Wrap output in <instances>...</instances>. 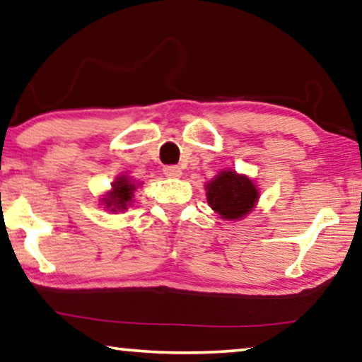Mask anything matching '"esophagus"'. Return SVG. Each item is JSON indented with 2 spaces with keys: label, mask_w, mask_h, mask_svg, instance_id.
I'll return each instance as SVG.
<instances>
[{
  "label": "esophagus",
  "mask_w": 362,
  "mask_h": 362,
  "mask_svg": "<svg viewBox=\"0 0 362 362\" xmlns=\"http://www.w3.org/2000/svg\"><path fill=\"white\" fill-rule=\"evenodd\" d=\"M164 175L170 177V179H177V177L182 175V170L179 165H165L164 167Z\"/></svg>",
  "instance_id": "1"
}]
</instances>
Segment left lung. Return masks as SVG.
<instances>
[{"mask_svg":"<svg viewBox=\"0 0 362 362\" xmlns=\"http://www.w3.org/2000/svg\"><path fill=\"white\" fill-rule=\"evenodd\" d=\"M208 203L224 219H239L255 206L258 190L245 175L223 170L206 185Z\"/></svg>","mask_w":362,"mask_h":362,"instance_id":"1","label":"left lung"}]
</instances>
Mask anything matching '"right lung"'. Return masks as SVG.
<instances>
[{
	"instance_id": "1",
	"label": "right lung",
	"mask_w": 362,
	"mask_h": 362,
	"mask_svg": "<svg viewBox=\"0 0 362 362\" xmlns=\"http://www.w3.org/2000/svg\"><path fill=\"white\" fill-rule=\"evenodd\" d=\"M112 192L107 195V198H102L105 203V208H110L112 211H123L132 202L134 183L129 182L127 177H118L117 182H113Z\"/></svg>"
}]
</instances>
